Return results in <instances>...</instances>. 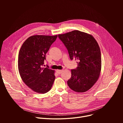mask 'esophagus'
Listing matches in <instances>:
<instances>
[{"label":"esophagus","instance_id":"1","mask_svg":"<svg viewBox=\"0 0 123 123\" xmlns=\"http://www.w3.org/2000/svg\"><path fill=\"white\" fill-rule=\"evenodd\" d=\"M62 70H59V69H57V70H56V73H57L58 74H61L62 73Z\"/></svg>","mask_w":123,"mask_h":123}]
</instances>
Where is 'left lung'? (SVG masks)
<instances>
[{
  "label": "left lung",
  "mask_w": 123,
  "mask_h": 123,
  "mask_svg": "<svg viewBox=\"0 0 123 123\" xmlns=\"http://www.w3.org/2000/svg\"><path fill=\"white\" fill-rule=\"evenodd\" d=\"M58 37L71 60L79 61L78 67L71 70L68 85L75 92L88 91L97 81L101 69V55L97 41L91 35L77 30L59 34Z\"/></svg>",
  "instance_id": "1"
}]
</instances>
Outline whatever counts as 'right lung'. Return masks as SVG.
Instances as JSON below:
<instances>
[{
    "mask_svg": "<svg viewBox=\"0 0 123 123\" xmlns=\"http://www.w3.org/2000/svg\"><path fill=\"white\" fill-rule=\"evenodd\" d=\"M57 36H33L23 44L19 52L18 68L25 84L34 92L45 93L51 88L55 76V71L43 68L46 54Z\"/></svg>",
    "mask_w": 123,
    "mask_h": 123,
    "instance_id": "right-lung-1",
    "label": "right lung"
}]
</instances>
